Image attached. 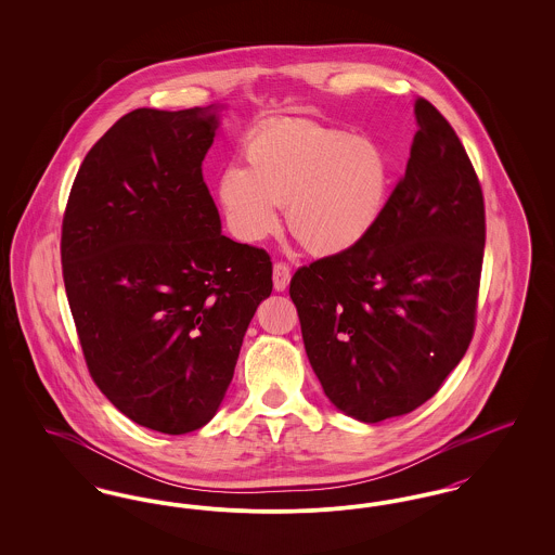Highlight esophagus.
<instances>
[{
	"instance_id": "34e87169",
	"label": "esophagus",
	"mask_w": 555,
	"mask_h": 555,
	"mask_svg": "<svg viewBox=\"0 0 555 555\" xmlns=\"http://www.w3.org/2000/svg\"><path fill=\"white\" fill-rule=\"evenodd\" d=\"M272 281H274V289L285 291L291 281V268L287 262H274L272 268Z\"/></svg>"
}]
</instances>
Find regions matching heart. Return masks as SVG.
I'll return each mask as SVG.
<instances>
[{"label": "heart", "mask_w": 555, "mask_h": 555, "mask_svg": "<svg viewBox=\"0 0 555 555\" xmlns=\"http://www.w3.org/2000/svg\"><path fill=\"white\" fill-rule=\"evenodd\" d=\"M245 168L218 175L216 195L235 237L256 243L279 229L317 256L356 249L378 227L391 193V159L366 137L312 120L260 127L243 143Z\"/></svg>", "instance_id": "obj_1"}]
</instances>
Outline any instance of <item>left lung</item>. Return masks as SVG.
<instances>
[{
	"label": "left lung",
	"instance_id": "left-lung-1",
	"mask_svg": "<svg viewBox=\"0 0 555 555\" xmlns=\"http://www.w3.org/2000/svg\"><path fill=\"white\" fill-rule=\"evenodd\" d=\"M405 175L362 245L297 268L289 295L326 397L362 423L439 391L473 341L485 199L460 137L418 98Z\"/></svg>",
	"mask_w": 555,
	"mask_h": 555
}]
</instances>
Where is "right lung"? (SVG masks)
Here are the masks:
<instances>
[{
  "instance_id": "right-lung-1",
  "label": "right lung",
  "mask_w": 555,
  "mask_h": 555,
  "mask_svg": "<svg viewBox=\"0 0 555 555\" xmlns=\"http://www.w3.org/2000/svg\"><path fill=\"white\" fill-rule=\"evenodd\" d=\"M216 116L125 114L82 159L62 220V276L100 391L132 423L185 435L227 393L256 308L262 247L220 233L202 162Z\"/></svg>"
}]
</instances>
